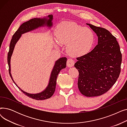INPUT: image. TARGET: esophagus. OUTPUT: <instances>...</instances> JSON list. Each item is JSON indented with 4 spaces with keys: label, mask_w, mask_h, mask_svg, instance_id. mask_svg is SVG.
Returning a JSON list of instances; mask_svg holds the SVG:
<instances>
[{
    "label": "esophagus",
    "mask_w": 127,
    "mask_h": 127,
    "mask_svg": "<svg viewBox=\"0 0 127 127\" xmlns=\"http://www.w3.org/2000/svg\"><path fill=\"white\" fill-rule=\"evenodd\" d=\"M74 64H75L74 61L73 60H72L71 59H69L67 60V66H68V67H72V66L74 65Z\"/></svg>",
    "instance_id": "obj_1"
}]
</instances>
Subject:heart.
Listing matches in <instances>:
<instances>
[{"instance_id":"b5f03b06","label":"heart","mask_w":127,"mask_h":127,"mask_svg":"<svg viewBox=\"0 0 127 127\" xmlns=\"http://www.w3.org/2000/svg\"><path fill=\"white\" fill-rule=\"evenodd\" d=\"M56 36L58 44L67 45V52L74 57L88 54L95 41L94 32L91 29L72 22L64 23L59 26Z\"/></svg>"}]
</instances>
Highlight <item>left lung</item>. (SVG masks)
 <instances>
[{"label": "left lung", "mask_w": 127, "mask_h": 127, "mask_svg": "<svg viewBox=\"0 0 127 127\" xmlns=\"http://www.w3.org/2000/svg\"><path fill=\"white\" fill-rule=\"evenodd\" d=\"M98 37L91 52L77 58L79 91L86 97L100 96L114 85L121 72L122 55L115 37L106 29L86 24Z\"/></svg>", "instance_id": "obj_1"}]
</instances>
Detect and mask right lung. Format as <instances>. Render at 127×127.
Instances as JSON below:
<instances>
[{"label": "right lung", "mask_w": 127, "mask_h": 127, "mask_svg": "<svg viewBox=\"0 0 127 127\" xmlns=\"http://www.w3.org/2000/svg\"><path fill=\"white\" fill-rule=\"evenodd\" d=\"M53 19L52 14H50L44 17L32 18L29 20V21L22 24L12 36L10 44L9 51L8 54V63L9 65V74L13 82L15 84L19 90H21L24 94L33 99L39 100L48 99L54 94L56 90L57 79L58 74L62 69L66 67L67 58L66 57H62L60 58L55 62V65L53 66V69L51 72L48 85L47 86V87L44 91L38 93H36V94H30V93L24 91L14 82L11 73V59L15 46L18 40L21 37L22 34L29 31L35 30L36 29L40 27H44L45 26H46L49 29H51L53 26Z\"/></svg>", "instance_id": "right-lung-1"}]
</instances>
